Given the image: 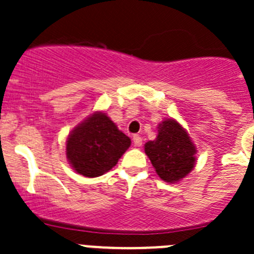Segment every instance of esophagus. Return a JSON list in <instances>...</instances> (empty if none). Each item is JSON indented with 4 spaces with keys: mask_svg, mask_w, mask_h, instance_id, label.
Returning <instances> with one entry per match:
<instances>
[{
    "mask_svg": "<svg viewBox=\"0 0 254 254\" xmlns=\"http://www.w3.org/2000/svg\"><path fill=\"white\" fill-rule=\"evenodd\" d=\"M132 141H134V145L137 146V147L142 145V139H141V136H139V135H134V137H132Z\"/></svg>",
    "mask_w": 254,
    "mask_h": 254,
    "instance_id": "esophagus-1",
    "label": "esophagus"
}]
</instances>
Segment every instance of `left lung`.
<instances>
[{
    "label": "left lung",
    "mask_w": 254,
    "mask_h": 254,
    "mask_svg": "<svg viewBox=\"0 0 254 254\" xmlns=\"http://www.w3.org/2000/svg\"><path fill=\"white\" fill-rule=\"evenodd\" d=\"M145 152L156 173L167 183L181 181L195 165V146L188 132L173 119L158 125L157 137L145 143Z\"/></svg>",
    "instance_id": "8db88e82"
}]
</instances>
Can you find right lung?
Returning a JSON list of instances; mask_svg holds the SVG:
<instances>
[{"mask_svg":"<svg viewBox=\"0 0 254 254\" xmlns=\"http://www.w3.org/2000/svg\"><path fill=\"white\" fill-rule=\"evenodd\" d=\"M130 143L106 113L96 112L68 135L66 157L78 175L94 178L111 171Z\"/></svg>","mask_w":254,"mask_h":254,"instance_id":"obj_1","label":"right lung"}]
</instances>
